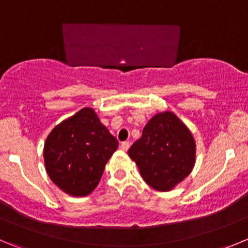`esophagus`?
Masks as SVG:
<instances>
[{
  "mask_svg": "<svg viewBox=\"0 0 248 248\" xmlns=\"http://www.w3.org/2000/svg\"><path fill=\"white\" fill-rule=\"evenodd\" d=\"M120 148H121V149L124 150V152H127V150H128V148H129V142H124V143H121V145H120Z\"/></svg>",
  "mask_w": 248,
  "mask_h": 248,
  "instance_id": "34e87169",
  "label": "esophagus"
}]
</instances>
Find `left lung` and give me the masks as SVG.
Returning <instances> with one entry per match:
<instances>
[{
  "label": "left lung",
  "mask_w": 248,
  "mask_h": 248,
  "mask_svg": "<svg viewBox=\"0 0 248 248\" xmlns=\"http://www.w3.org/2000/svg\"><path fill=\"white\" fill-rule=\"evenodd\" d=\"M145 184L169 192L181 184L196 164V140L188 127L171 111L158 112L128 150Z\"/></svg>",
  "instance_id": "8db88e82"
}]
</instances>
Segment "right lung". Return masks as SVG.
<instances>
[{
  "label": "right lung",
  "mask_w": 248,
  "mask_h": 248,
  "mask_svg": "<svg viewBox=\"0 0 248 248\" xmlns=\"http://www.w3.org/2000/svg\"><path fill=\"white\" fill-rule=\"evenodd\" d=\"M119 142L92 108H83L52 128L44 144L51 181L64 193L85 197L98 186Z\"/></svg>",
  "instance_id": "add662e5"
}]
</instances>
